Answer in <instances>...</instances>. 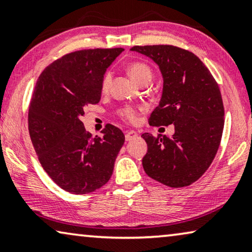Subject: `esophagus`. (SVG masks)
Listing matches in <instances>:
<instances>
[{
  "label": "esophagus",
  "instance_id": "obj_1",
  "mask_svg": "<svg viewBox=\"0 0 252 252\" xmlns=\"http://www.w3.org/2000/svg\"><path fill=\"white\" fill-rule=\"evenodd\" d=\"M137 136H138V133L136 132V131H133V130L126 131V141H130V140L134 139V138H136Z\"/></svg>",
  "mask_w": 252,
  "mask_h": 252
}]
</instances>
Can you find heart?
I'll return each instance as SVG.
<instances>
[{
    "label": "heart",
    "mask_w": 252,
    "mask_h": 252,
    "mask_svg": "<svg viewBox=\"0 0 252 252\" xmlns=\"http://www.w3.org/2000/svg\"><path fill=\"white\" fill-rule=\"evenodd\" d=\"M127 73L131 79H132L137 84L143 82V81H148L150 82L152 76H153V72H152L151 67L144 63H132L127 67ZM111 74L106 73L104 79L101 82L102 90H107L111 83ZM120 115L127 122H134L137 120V111L132 107H125L120 111Z\"/></svg>",
    "instance_id": "obj_1"
}]
</instances>
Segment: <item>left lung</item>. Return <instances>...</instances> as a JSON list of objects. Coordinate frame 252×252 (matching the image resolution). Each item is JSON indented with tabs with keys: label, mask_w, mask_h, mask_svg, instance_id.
I'll return each instance as SVG.
<instances>
[{
	"label": "left lung",
	"mask_w": 252,
	"mask_h": 252,
	"mask_svg": "<svg viewBox=\"0 0 252 252\" xmlns=\"http://www.w3.org/2000/svg\"><path fill=\"white\" fill-rule=\"evenodd\" d=\"M130 50L153 60L163 77L150 126H175L171 137L141 134L147 143L145 172L169 187L189 186L207 171L220 144L224 105L218 84L204 63L184 49L137 45Z\"/></svg>",
	"instance_id": "obj_1"
}]
</instances>
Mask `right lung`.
I'll list each match as a JSON object with an SVG mask.
<instances>
[{
  "instance_id": "add662e5",
  "label": "right lung",
  "mask_w": 252,
  "mask_h": 252,
  "mask_svg": "<svg viewBox=\"0 0 252 252\" xmlns=\"http://www.w3.org/2000/svg\"><path fill=\"white\" fill-rule=\"evenodd\" d=\"M122 48L89 49L65 55L38 77L28 111V130L44 171L72 194L100 189L111 178L125 144L119 127L107 125L102 137L87 132L84 107L100 101L106 70Z\"/></svg>"
}]
</instances>
